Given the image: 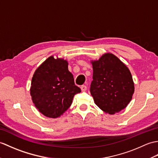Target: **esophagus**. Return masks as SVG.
<instances>
[{
	"mask_svg": "<svg viewBox=\"0 0 158 158\" xmlns=\"http://www.w3.org/2000/svg\"><path fill=\"white\" fill-rule=\"evenodd\" d=\"M81 89L82 92H85L87 90V86L85 85H83L81 86Z\"/></svg>",
	"mask_w": 158,
	"mask_h": 158,
	"instance_id": "34e87169",
	"label": "esophagus"
}]
</instances>
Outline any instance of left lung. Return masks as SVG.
<instances>
[{"label":"left lung","mask_w":158,"mask_h":158,"mask_svg":"<svg viewBox=\"0 0 158 158\" xmlns=\"http://www.w3.org/2000/svg\"><path fill=\"white\" fill-rule=\"evenodd\" d=\"M90 93L104 112L114 114L125 109L132 98L135 86L130 70L112 53L92 62Z\"/></svg>","instance_id":"left-lung-1"}]
</instances>
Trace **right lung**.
<instances>
[{
  "mask_svg": "<svg viewBox=\"0 0 158 158\" xmlns=\"http://www.w3.org/2000/svg\"><path fill=\"white\" fill-rule=\"evenodd\" d=\"M81 92L63 59L49 57L36 70L31 94L35 106L43 115L58 117L71 105L74 96Z\"/></svg>",
  "mask_w": 158,
  "mask_h": 158,
  "instance_id": "add662e5",
  "label": "right lung"
}]
</instances>
